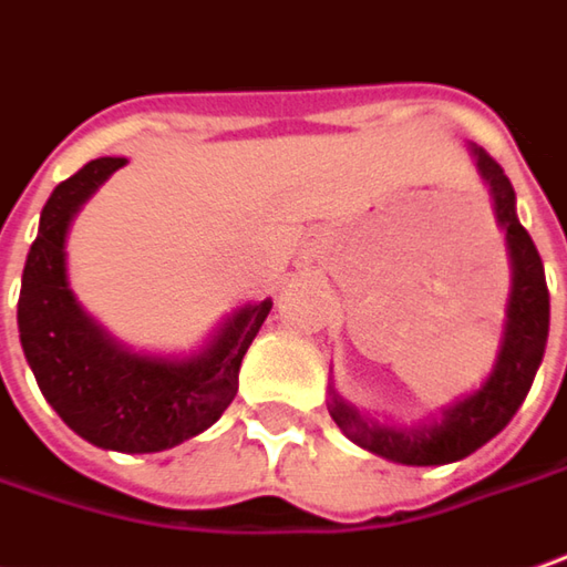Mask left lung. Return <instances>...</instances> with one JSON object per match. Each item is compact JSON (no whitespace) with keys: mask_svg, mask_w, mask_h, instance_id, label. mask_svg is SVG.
Returning <instances> with one entry per match:
<instances>
[{"mask_svg":"<svg viewBox=\"0 0 567 567\" xmlns=\"http://www.w3.org/2000/svg\"><path fill=\"white\" fill-rule=\"evenodd\" d=\"M477 165L493 189L496 215L505 227L512 268H515L505 343L489 381L474 396L446 409L440 424L409 431V434L368 424L340 399L330 402V417L352 443L399 465H446L481 450L522 409L534 374L543 362V349L549 337V290H546V275H543V258L530 234L515 218V189L503 168L484 150H477Z\"/></svg>","mask_w":567,"mask_h":567,"instance_id":"left-lung-1","label":"left lung"}]
</instances>
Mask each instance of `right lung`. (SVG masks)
Here are the masks:
<instances>
[{
	"instance_id": "right-lung-1",
	"label": "right lung",
	"mask_w": 567,
	"mask_h": 567,
	"mask_svg": "<svg viewBox=\"0 0 567 567\" xmlns=\"http://www.w3.org/2000/svg\"><path fill=\"white\" fill-rule=\"evenodd\" d=\"M124 158H93L52 189L27 252L18 328L37 383L64 424L115 452H162L212 427L234 402L239 362L271 302L239 309L203 355L143 359L117 349L78 309L64 277V234L80 203Z\"/></svg>"
}]
</instances>
